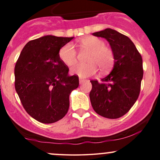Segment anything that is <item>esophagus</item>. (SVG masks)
Returning <instances> with one entry per match:
<instances>
[{"mask_svg":"<svg viewBox=\"0 0 160 160\" xmlns=\"http://www.w3.org/2000/svg\"><path fill=\"white\" fill-rule=\"evenodd\" d=\"M84 81H86V80H83V79H82V78L79 79V82H80V84H82Z\"/></svg>","mask_w":160,"mask_h":160,"instance_id":"34e87169","label":"esophagus"}]
</instances>
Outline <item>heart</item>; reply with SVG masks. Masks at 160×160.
Masks as SVG:
<instances>
[{
	"instance_id": "heart-1",
	"label": "heart",
	"mask_w": 160,
	"mask_h": 160,
	"mask_svg": "<svg viewBox=\"0 0 160 160\" xmlns=\"http://www.w3.org/2000/svg\"><path fill=\"white\" fill-rule=\"evenodd\" d=\"M82 48L89 49L90 53L87 64H76L71 68V73L80 78H88L95 74L98 68L104 72L109 70L114 62L113 50L106 47L103 40L95 37H86L80 40ZM58 56L61 61L68 66H71L77 61V52L74 46L68 43L60 49Z\"/></svg>"
}]
</instances>
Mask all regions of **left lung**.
I'll return each mask as SVG.
<instances>
[{"mask_svg": "<svg viewBox=\"0 0 160 160\" xmlns=\"http://www.w3.org/2000/svg\"><path fill=\"white\" fill-rule=\"evenodd\" d=\"M105 38L114 54L111 72L101 82L90 80L89 98L94 111L108 119L120 118L135 103L143 78L142 58L127 36L111 28L92 33Z\"/></svg>", "mask_w": 160, "mask_h": 160, "instance_id": "8db88e82", "label": "left lung"}]
</instances>
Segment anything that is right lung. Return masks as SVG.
<instances>
[{
	"label": "right lung",
	"mask_w": 160,
	"mask_h": 160,
	"mask_svg": "<svg viewBox=\"0 0 160 160\" xmlns=\"http://www.w3.org/2000/svg\"><path fill=\"white\" fill-rule=\"evenodd\" d=\"M74 38L53 35L28 42L16 63L15 89L31 117L42 123L56 122L69 108V95L79 86L59 58L63 46Z\"/></svg>",
	"instance_id": "obj_1"
}]
</instances>
